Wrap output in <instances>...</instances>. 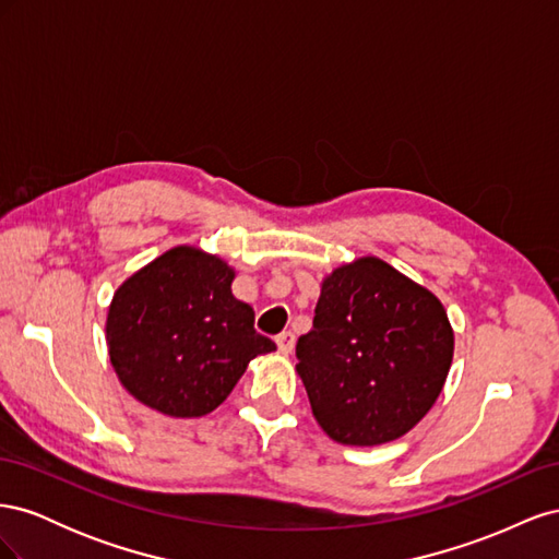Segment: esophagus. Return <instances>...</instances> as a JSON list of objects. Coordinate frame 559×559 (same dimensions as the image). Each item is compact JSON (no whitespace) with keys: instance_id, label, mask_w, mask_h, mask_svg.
Returning a JSON list of instances; mask_svg holds the SVG:
<instances>
[{"instance_id":"obj_1","label":"esophagus","mask_w":559,"mask_h":559,"mask_svg":"<svg viewBox=\"0 0 559 559\" xmlns=\"http://www.w3.org/2000/svg\"><path fill=\"white\" fill-rule=\"evenodd\" d=\"M275 343H277V347H280L282 354H289V352H294V347H296V335H294L292 331H282V333L275 337Z\"/></svg>"}]
</instances>
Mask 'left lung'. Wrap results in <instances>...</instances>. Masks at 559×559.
Masks as SVG:
<instances>
[{"label": "left lung", "instance_id": "8db88e82", "mask_svg": "<svg viewBox=\"0 0 559 559\" xmlns=\"http://www.w3.org/2000/svg\"><path fill=\"white\" fill-rule=\"evenodd\" d=\"M454 333L443 302L378 257L321 282L312 331L298 337L296 373L312 415L343 445L408 433L443 392Z\"/></svg>", "mask_w": 559, "mask_h": 559}]
</instances>
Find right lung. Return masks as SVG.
Masks as SVG:
<instances>
[{"label":"right lung","mask_w":559,"mask_h":559,"mask_svg":"<svg viewBox=\"0 0 559 559\" xmlns=\"http://www.w3.org/2000/svg\"><path fill=\"white\" fill-rule=\"evenodd\" d=\"M235 270L181 245L132 273L107 312L109 359L140 403L170 417L222 405L249 361L275 352L253 329V310L230 292Z\"/></svg>","instance_id":"obj_1"}]
</instances>
